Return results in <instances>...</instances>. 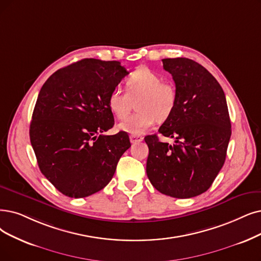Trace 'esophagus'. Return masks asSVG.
<instances>
[{
  "instance_id": "1",
  "label": "esophagus",
  "mask_w": 261,
  "mask_h": 261,
  "mask_svg": "<svg viewBox=\"0 0 261 261\" xmlns=\"http://www.w3.org/2000/svg\"><path fill=\"white\" fill-rule=\"evenodd\" d=\"M129 139H130V142H132V143H137V142L142 141V140H143V137H142V136H139V135H130Z\"/></svg>"
}]
</instances>
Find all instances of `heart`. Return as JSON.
<instances>
[{
	"label": "heart",
	"mask_w": 261,
	"mask_h": 261,
	"mask_svg": "<svg viewBox=\"0 0 261 261\" xmlns=\"http://www.w3.org/2000/svg\"><path fill=\"white\" fill-rule=\"evenodd\" d=\"M124 91L114 88L108 97V106L118 119L126 118L137 101L138 112L119 124V128L132 135H141L149 130L156 121H166L173 113L178 93L171 82L148 67H138L125 80Z\"/></svg>",
	"instance_id": "b5f03b06"
}]
</instances>
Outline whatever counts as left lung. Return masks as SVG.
I'll use <instances>...</instances> for the list:
<instances>
[{"instance_id":"obj_1","label":"left lung","mask_w":261,"mask_h":261,"mask_svg":"<svg viewBox=\"0 0 261 261\" xmlns=\"http://www.w3.org/2000/svg\"><path fill=\"white\" fill-rule=\"evenodd\" d=\"M162 61L178 100L159 132L175 138V144L161 142L156 135L144 138L147 174L159 192L184 199L210 189L226 160L231 124L224 91L203 66L186 58Z\"/></svg>"}]
</instances>
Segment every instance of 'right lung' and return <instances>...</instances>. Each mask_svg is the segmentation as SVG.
Instances as JSON below:
<instances>
[{
    "label": "right lung",
    "mask_w": 261,
    "mask_h": 261,
    "mask_svg": "<svg viewBox=\"0 0 261 261\" xmlns=\"http://www.w3.org/2000/svg\"><path fill=\"white\" fill-rule=\"evenodd\" d=\"M126 75L118 61L83 59L41 87L30 140L41 173L63 195L83 198L102 190L130 147L127 133L103 135L114 124L109 94Z\"/></svg>",
    "instance_id": "right-lung-1"
}]
</instances>
